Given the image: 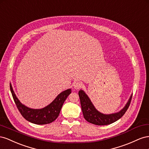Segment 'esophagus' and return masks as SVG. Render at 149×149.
I'll list each match as a JSON object with an SVG mask.
<instances>
[{"mask_svg":"<svg viewBox=\"0 0 149 149\" xmlns=\"http://www.w3.org/2000/svg\"><path fill=\"white\" fill-rule=\"evenodd\" d=\"M82 86V83H80L79 82H75L73 84L74 88V89H75V90H78V89H80V88H81Z\"/></svg>","mask_w":149,"mask_h":149,"instance_id":"34e87169","label":"esophagus"}]
</instances>
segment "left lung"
I'll return each mask as SVG.
<instances>
[{"mask_svg": "<svg viewBox=\"0 0 149 149\" xmlns=\"http://www.w3.org/2000/svg\"><path fill=\"white\" fill-rule=\"evenodd\" d=\"M79 96L85 119L91 124L97 125H105L116 122L124 116L129 107L132 94L130 96L124 108L117 112L110 114H105L97 110L88 96L82 89L79 91Z\"/></svg>", "mask_w": 149, "mask_h": 149, "instance_id": "obj_1", "label": "left lung"}]
</instances>
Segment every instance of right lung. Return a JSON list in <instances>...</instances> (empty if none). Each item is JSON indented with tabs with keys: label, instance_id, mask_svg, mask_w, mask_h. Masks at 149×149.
I'll use <instances>...</instances> for the list:
<instances>
[{
	"label": "right lung",
	"instance_id": "1",
	"mask_svg": "<svg viewBox=\"0 0 149 149\" xmlns=\"http://www.w3.org/2000/svg\"><path fill=\"white\" fill-rule=\"evenodd\" d=\"M10 88L17 107L21 115L27 121L37 125L47 124L54 122L58 117L63 102L72 92L71 88L61 92L52 102L42 109L29 108L20 102L17 97L10 83Z\"/></svg>",
	"mask_w": 149,
	"mask_h": 149
}]
</instances>
